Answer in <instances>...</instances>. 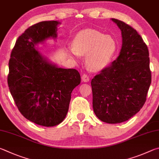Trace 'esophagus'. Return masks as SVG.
Wrapping results in <instances>:
<instances>
[{
  "label": "esophagus",
  "instance_id": "34e87169",
  "mask_svg": "<svg viewBox=\"0 0 159 159\" xmlns=\"http://www.w3.org/2000/svg\"><path fill=\"white\" fill-rule=\"evenodd\" d=\"M82 81L84 82H87L89 81V75L87 74H83L82 75Z\"/></svg>",
  "mask_w": 159,
  "mask_h": 159
}]
</instances>
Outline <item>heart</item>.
I'll return each instance as SVG.
<instances>
[{"mask_svg":"<svg viewBox=\"0 0 159 159\" xmlns=\"http://www.w3.org/2000/svg\"><path fill=\"white\" fill-rule=\"evenodd\" d=\"M117 44L110 35L96 30L88 29L77 34L70 52L75 57L86 56V63L90 69L101 70L109 64L115 56Z\"/></svg>","mask_w":159,"mask_h":159,"instance_id":"heart-1","label":"heart"}]
</instances>
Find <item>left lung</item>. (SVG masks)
Returning <instances> with one entry per match:
<instances>
[{
  "instance_id": "8db88e82",
  "label": "left lung",
  "mask_w": 159,
  "mask_h": 159,
  "mask_svg": "<svg viewBox=\"0 0 159 159\" xmlns=\"http://www.w3.org/2000/svg\"><path fill=\"white\" fill-rule=\"evenodd\" d=\"M121 30L120 54L91 80L93 108L100 120L118 124L143 107L152 82L149 50L137 30L116 19Z\"/></svg>"
}]
</instances>
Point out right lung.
Wrapping results in <instances>:
<instances>
[{
  "label": "right lung",
  "mask_w": 159,
  "mask_h": 159,
  "mask_svg": "<svg viewBox=\"0 0 159 159\" xmlns=\"http://www.w3.org/2000/svg\"><path fill=\"white\" fill-rule=\"evenodd\" d=\"M57 21H46L28 28L16 41L9 61L7 84L15 104L28 120L43 126L63 121L72 90L80 84L77 70L52 65L35 45L57 38Z\"/></svg>",
  "instance_id": "add662e5"
}]
</instances>
